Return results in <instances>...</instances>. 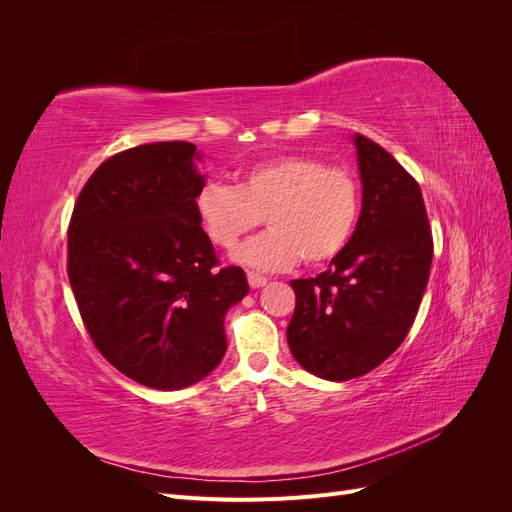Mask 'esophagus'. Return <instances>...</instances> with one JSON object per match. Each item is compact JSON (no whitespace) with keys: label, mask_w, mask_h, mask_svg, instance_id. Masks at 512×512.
<instances>
[{"label":"esophagus","mask_w":512,"mask_h":512,"mask_svg":"<svg viewBox=\"0 0 512 512\" xmlns=\"http://www.w3.org/2000/svg\"><path fill=\"white\" fill-rule=\"evenodd\" d=\"M247 284H250L252 288H262V286L267 284V277L260 275V273L250 271V273H247Z\"/></svg>","instance_id":"1"}]
</instances>
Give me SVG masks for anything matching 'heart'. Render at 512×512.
Listing matches in <instances>:
<instances>
[{
  "mask_svg": "<svg viewBox=\"0 0 512 512\" xmlns=\"http://www.w3.org/2000/svg\"><path fill=\"white\" fill-rule=\"evenodd\" d=\"M359 211V181L348 168L294 153L245 168L235 188L207 181L196 194L198 220L222 250H235L265 220L269 230L235 254L260 271L288 269L299 258L309 267L333 260L352 237Z\"/></svg>",
  "mask_w": 512,
  "mask_h": 512,
  "instance_id": "obj_1",
  "label": "heart"
}]
</instances>
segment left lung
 Masks as SVG:
<instances>
[{
	"mask_svg": "<svg viewBox=\"0 0 512 512\" xmlns=\"http://www.w3.org/2000/svg\"><path fill=\"white\" fill-rule=\"evenodd\" d=\"M363 209L331 267L292 280L288 346L309 374L346 382L376 369L401 346L429 280L433 237L421 188L389 151L354 136Z\"/></svg>",
	"mask_w": 512,
	"mask_h": 512,
	"instance_id": "left-lung-1",
	"label": "left lung"
}]
</instances>
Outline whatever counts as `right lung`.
I'll return each mask as SVG.
<instances>
[{
  "mask_svg": "<svg viewBox=\"0 0 512 512\" xmlns=\"http://www.w3.org/2000/svg\"><path fill=\"white\" fill-rule=\"evenodd\" d=\"M194 156L185 141L115 153L83 185L68 226V277L91 342L123 376L158 391L218 367L224 316L250 290L200 226L205 179Z\"/></svg>",
  "mask_w": 512,
  "mask_h": 512,
  "instance_id": "1",
  "label": "right lung"
}]
</instances>
